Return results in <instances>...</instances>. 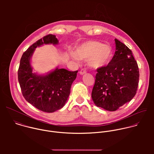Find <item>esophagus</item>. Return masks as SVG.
<instances>
[{
    "label": "esophagus",
    "mask_w": 154,
    "mask_h": 154,
    "mask_svg": "<svg viewBox=\"0 0 154 154\" xmlns=\"http://www.w3.org/2000/svg\"><path fill=\"white\" fill-rule=\"evenodd\" d=\"M86 72V70H85V69H82L80 70V74L81 75L85 74Z\"/></svg>",
    "instance_id": "esophagus-1"
}]
</instances>
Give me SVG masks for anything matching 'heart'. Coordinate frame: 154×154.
Returning a JSON list of instances; mask_svg holds the SVG:
<instances>
[{
  "label": "heart",
  "mask_w": 154,
  "mask_h": 154,
  "mask_svg": "<svg viewBox=\"0 0 154 154\" xmlns=\"http://www.w3.org/2000/svg\"><path fill=\"white\" fill-rule=\"evenodd\" d=\"M113 55L112 48L96 41H88L77 47L72 57L77 59L87 60L93 68L98 69L106 66Z\"/></svg>",
  "instance_id": "obj_1"
}]
</instances>
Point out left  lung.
<instances>
[{
  "mask_svg": "<svg viewBox=\"0 0 154 154\" xmlns=\"http://www.w3.org/2000/svg\"><path fill=\"white\" fill-rule=\"evenodd\" d=\"M115 55L105 66L98 68L91 97L94 104L114 112L135 96L139 83V69L131 51L115 39Z\"/></svg>",
  "mask_w": 154,
  "mask_h": 154,
  "instance_id": "obj_1",
  "label": "left lung"
}]
</instances>
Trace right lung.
<instances>
[{
  "mask_svg": "<svg viewBox=\"0 0 154 154\" xmlns=\"http://www.w3.org/2000/svg\"><path fill=\"white\" fill-rule=\"evenodd\" d=\"M58 43L55 35L52 34L38 40L23 54L17 72L18 81L25 99L39 110L47 113L54 112L65 105L78 71H69L57 68L45 75H38L32 72L30 58L37 47Z\"/></svg>",
  "mask_w": 154,
  "mask_h": 154,
  "instance_id": "obj_1",
  "label": "right lung"
}]
</instances>
